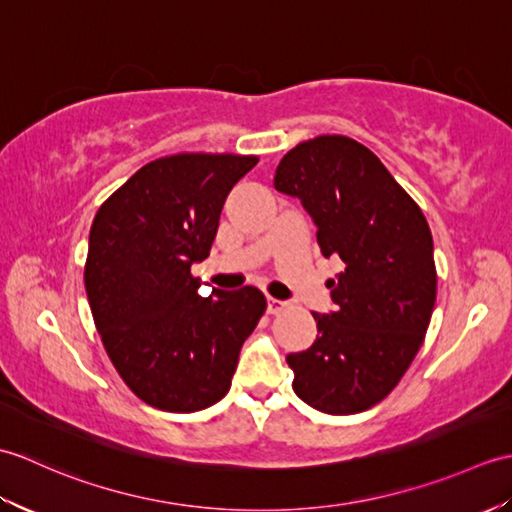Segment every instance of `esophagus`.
<instances>
[{"mask_svg":"<svg viewBox=\"0 0 512 512\" xmlns=\"http://www.w3.org/2000/svg\"><path fill=\"white\" fill-rule=\"evenodd\" d=\"M286 306H288V303L281 301V299H275V297H268V299H266V310H268V314H279Z\"/></svg>","mask_w":512,"mask_h":512,"instance_id":"1","label":"esophagus"}]
</instances>
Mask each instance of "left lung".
I'll return each instance as SVG.
<instances>
[{"mask_svg":"<svg viewBox=\"0 0 512 512\" xmlns=\"http://www.w3.org/2000/svg\"><path fill=\"white\" fill-rule=\"evenodd\" d=\"M275 189L297 198L317 226L330 312H312L317 339L288 354L292 389L332 416L383 400L407 372L436 303L433 239L420 206L372 151L347 136H319L281 158Z\"/></svg>","mask_w":512,"mask_h":512,"instance_id":"8db88e82","label":"left lung"}]
</instances>
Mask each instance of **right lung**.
Here are the masks:
<instances>
[{
  "label": "right lung",
  "mask_w": 512,
  "mask_h": 512,
  "mask_svg": "<svg viewBox=\"0 0 512 512\" xmlns=\"http://www.w3.org/2000/svg\"><path fill=\"white\" fill-rule=\"evenodd\" d=\"M255 156L180 154L138 169L90 228L85 290L105 352L134 394L193 413L231 389L239 350L266 310L253 286L200 295L220 213Z\"/></svg>",
  "instance_id": "right-lung-1"
}]
</instances>
